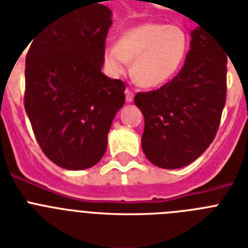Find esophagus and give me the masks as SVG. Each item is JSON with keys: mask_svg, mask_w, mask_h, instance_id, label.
Returning a JSON list of instances; mask_svg holds the SVG:
<instances>
[{"mask_svg": "<svg viewBox=\"0 0 248 248\" xmlns=\"http://www.w3.org/2000/svg\"><path fill=\"white\" fill-rule=\"evenodd\" d=\"M125 100H126V102H128V104L133 102V100H134V93L132 92L130 90H128V88L125 90Z\"/></svg>", "mask_w": 248, "mask_h": 248, "instance_id": "obj_1", "label": "esophagus"}]
</instances>
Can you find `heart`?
Segmentation results:
<instances>
[{
  "label": "heart",
  "instance_id": "b5f03b06",
  "mask_svg": "<svg viewBox=\"0 0 248 248\" xmlns=\"http://www.w3.org/2000/svg\"><path fill=\"white\" fill-rule=\"evenodd\" d=\"M188 38L180 28L160 23H142L126 29L116 45H106L102 60L114 77L132 62V74L144 88H157L171 80L183 64Z\"/></svg>",
  "mask_w": 248,
  "mask_h": 248
}]
</instances>
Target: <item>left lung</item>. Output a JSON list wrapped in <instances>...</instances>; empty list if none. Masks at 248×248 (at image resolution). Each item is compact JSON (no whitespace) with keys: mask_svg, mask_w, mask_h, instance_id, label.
I'll return each mask as SVG.
<instances>
[{"mask_svg":"<svg viewBox=\"0 0 248 248\" xmlns=\"http://www.w3.org/2000/svg\"><path fill=\"white\" fill-rule=\"evenodd\" d=\"M191 38L177 77L134 97L144 118L143 154L162 169H180L202 155L215 138L225 105V51L201 27Z\"/></svg>","mask_w":248,"mask_h":248,"instance_id":"1","label":"left lung"}]
</instances>
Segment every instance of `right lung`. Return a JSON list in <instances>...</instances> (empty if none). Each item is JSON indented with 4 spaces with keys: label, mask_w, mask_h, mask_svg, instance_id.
Segmentation results:
<instances>
[{
    "label": "right lung",
    "mask_w": 248,
    "mask_h": 248,
    "mask_svg": "<svg viewBox=\"0 0 248 248\" xmlns=\"http://www.w3.org/2000/svg\"><path fill=\"white\" fill-rule=\"evenodd\" d=\"M111 16L105 5L84 1L31 39L24 106L42 151L62 169L84 170L100 161L125 102V84L101 71Z\"/></svg>",
    "instance_id": "right-lung-1"
}]
</instances>
